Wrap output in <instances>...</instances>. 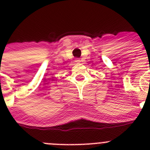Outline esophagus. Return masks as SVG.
Segmentation results:
<instances>
[{"instance_id": "esophagus-1", "label": "esophagus", "mask_w": 150, "mask_h": 150, "mask_svg": "<svg viewBox=\"0 0 150 150\" xmlns=\"http://www.w3.org/2000/svg\"><path fill=\"white\" fill-rule=\"evenodd\" d=\"M75 62H80V60H79V59H76Z\"/></svg>"}]
</instances>
